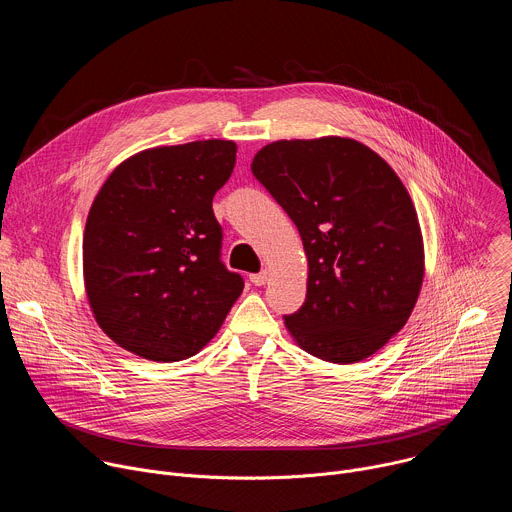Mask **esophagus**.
I'll return each instance as SVG.
<instances>
[{
  "label": "esophagus",
  "mask_w": 512,
  "mask_h": 512,
  "mask_svg": "<svg viewBox=\"0 0 512 512\" xmlns=\"http://www.w3.org/2000/svg\"><path fill=\"white\" fill-rule=\"evenodd\" d=\"M249 279H251V283H253V285H265V283H267V271L253 273Z\"/></svg>",
  "instance_id": "esophagus-1"
}]
</instances>
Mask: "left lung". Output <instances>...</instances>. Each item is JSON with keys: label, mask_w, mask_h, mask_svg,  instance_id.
<instances>
[{"label": "left lung", "mask_w": 512, "mask_h": 512, "mask_svg": "<svg viewBox=\"0 0 512 512\" xmlns=\"http://www.w3.org/2000/svg\"><path fill=\"white\" fill-rule=\"evenodd\" d=\"M251 170L308 255L306 302L283 316L287 330L322 360L369 358L405 326L423 281L421 229L403 182L348 137L273 141Z\"/></svg>", "instance_id": "1"}]
</instances>
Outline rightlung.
<instances>
[{
	"instance_id": "add662e5",
	"label": "right lung",
	"mask_w": 512,
	"mask_h": 512,
	"mask_svg": "<svg viewBox=\"0 0 512 512\" xmlns=\"http://www.w3.org/2000/svg\"><path fill=\"white\" fill-rule=\"evenodd\" d=\"M235 158L225 139L166 145L119 164L99 190L83 237L85 287L121 348L184 360L223 326L245 281L221 261L212 198Z\"/></svg>"
}]
</instances>
